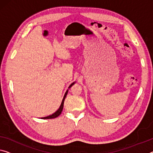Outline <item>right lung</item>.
I'll return each mask as SVG.
<instances>
[{
	"mask_svg": "<svg viewBox=\"0 0 153 153\" xmlns=\"http://www.w3.org/2000/svg\"><path fill=\"white\" fill-rule=\"evenodd\" d=\"M74 84V83H72L71 85H70L69 86V88H71V87H72V85H73ZM68 91V90H67V91H66V92L65 93V95H64V96H63V100H62V104H61L60 107H59V109H58L57 111H56V112L54 113L53 114L51 115V116H46V117H42V119H52V118H55V117H58L59 116V115H60L61 114H62V111L63 108V103H64L65 98V97H66V96H67Z\"/></svg>",
	"mask_w": 153,
	"mask_h": 153,
	"instance_id": "obj_1",
	"label": "right lung"
}]
</instances>
